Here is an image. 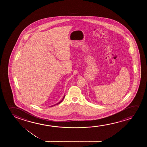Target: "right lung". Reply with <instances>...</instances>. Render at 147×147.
<instances>
[{
	"label": "right lung",
	"instance_id": "add662e5",
	"mask_svg": "<svg viewBox=\"0 0 147 147\" xmlns=\"http://www.w3.org/2000/svg\"><path fill=\"white\" fill-rule=\"evenodd\" d=\"M64 97H65V96H64V97H63V98L62 99V100H61V101H60V102H59L58 103H57L56 105H58V104H59V103H60L61 102H62V101L63 100V99H64ZM55 105H53L52 106H51V107H53V106H55Z\"/></svg>",
	"mask_w": 147,
	"mask_h": 147
}]
</instances>
